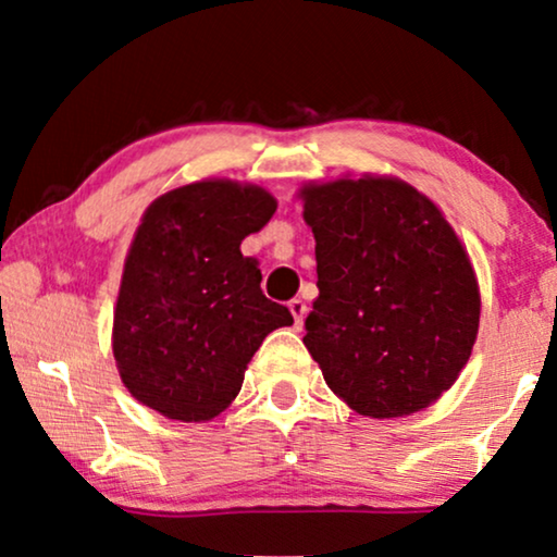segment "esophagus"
Returning a JSON list of instances; mask_svg holds the SVG:
<instances>
[{
    "label": "esophagus",
    "instance_id": "obj_1",
    "mask_svg": "<svg viewBox=\"0 0 557 557\" xmlns=\"http://www.w3.org/2000/svg\"><path fill=\"white\" fill-rule=\"evenodd\" d=\"M288 311H292L296 326H299V330H301V324H304V317H307V311H309L307 304H304L301 299H292V301H288Z\"/></svg>",
    "mask_w": 557,
    "mask_h": 557
}]
</instances>
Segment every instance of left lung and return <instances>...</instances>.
Returning <instances> with one entry per match:
<instances>
[{
	"mask_svg": "<svg viewBox=\"0 0 557 557\" xmlns=\"http://www.w3.org/2000/svg\"><path fill=\"white\" fill-rule=\"evenodd\" d=\"M317 240L319 296L304 345L360 416L403 418L456 383L482 296L438 205L406 180L362 174L299 187Z\"/></svg>",
	"mask_w": 557,
	"mask_h": 557,
	"instance_id": "8db88e82",
	"label": "left lung"
}]
</instances>
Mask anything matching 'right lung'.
Instances as JSON below:
<instances>
[{
  "instance_id": "add662e5",
  "label": "right lung",
  "mask_w": 557,
  "mask_h": 557,
  "mask_svg": "<svg viewBox=\"0 0 557 557\" xmlns=\"http://www.w3.org/2000/svg\"><path fill=\"white\" fill-rule=\"evenodd\" d=\"M276 205L250 182L200 180L144 210L111 332L121 383L141 406L182 423L212 421L240 393L263 339L294 324L263 296L256 258L240 253Z\"/></svg>"
}]
</instances>
